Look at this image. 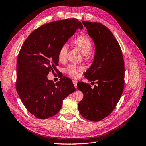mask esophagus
Listing matches in <instances>:
<instances>
[{"label":"esophagus","instance_id":"obj_1","mask_svg":"<svg viewBox=\"0 0 146 146\" xmlns=\"http://www.w3.org/2000/svg\"><path fill=\"white\" fill-rule=\"evenodd\" d=\"M73 84H74V87H76V88H77V80H74L73 81Z\"/></svg>","mask_w":146,"mask_h":146}]
</instances>
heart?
Returning a JSON list of instances; mask_svg holds the SVG:
<instances>
[{
    "instance_id": "heart-1",
    "label": "heart",
    "mask_w": 146,
    "mask_h": 146,
    "mask_svg": "<svg viewBox=\"0 0 146 146\" xmlns=\"http://www.w3.org/2000/svg\"><path fill=\"white\" fill-rule=\"evenodd\" d=\"M74 45L79 49L84 55H88L90 54L92 48V44L90 40L85 35H82L77 37L73 41ZM68 51V46L64 44L60 48L58 52V59L60 61H63L66 58ZM83 69L82 67L70 64L67 67L66 71L70 75L74 77H77L79 72Z\"/></svg>"
}]
</instances>
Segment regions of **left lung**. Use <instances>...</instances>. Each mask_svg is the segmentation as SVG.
I'll use <instances>...</instances> for the list:
<instances>
[{"mask_svg":"<svg viewBox=\"0 0 146 146\" xmlns=\"http://www.w3.org/2000/svg\"><path fill=\"white\" fill-rule=\"evenodd\" d=\"M82 23L95 44L94 61L84 76L97 85L92 88L86 83L78 82V90L84 94L78 110L86 119L100 121L113 111L122 95L124 63L118 42L108 28L100 23Z\"/></svg>","mask_w":146,"mask_h":146,"instance_id":"1","label":"left lung"}]
</instances>
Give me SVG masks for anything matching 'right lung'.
<instances>
[{"instance_id":"right-lung-1","label":"right lung","mask_w":146,"mask_h":146,"mask_svg":"<svg viewBox=\"0 0 146 146\" xmlns=\"http://www.w3.org/2000/svg\"><path fill=\"white\" fill-rule=\"evenodd\" d=\"M82 24L75 19L46 23L29 35L18 56L16 89L31 114L47 119L61 109L63 100L76 90L66 77L56 84L48 79L50 71L57 72L58 52Z\"/></svg>"}]
</instances>
